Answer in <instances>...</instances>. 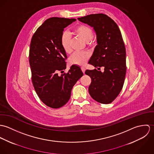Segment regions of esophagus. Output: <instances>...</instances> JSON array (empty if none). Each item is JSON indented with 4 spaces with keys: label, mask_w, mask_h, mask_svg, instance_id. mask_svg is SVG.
<instances>
[{
    "label": "esophagus",
    "mask_w": 154,
    "mask_h": 154,
    "mask_svg": "<svg viewBox=\"0 0 154 154\" xmlns=\"http://www.w3.org/2000/svg\"><path fill=\"white\" fill-rule=\"evenodd\" d=\"M81 70H82V72H83L84 73H85V67H81Z\"/></svg>",
    "instance_id": "34e87169"
}]
</instances>
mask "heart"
Masks as SVG:
<instances>
[{"label": "heart", "mask_w": 154, "mask_h": 154, "mask_svg": "<svg viewBox=\"0 0 154 154\" xmlns=\"http://www.w3.org/2000/svg\"><path fill=\"white\" fill-rule=\"evenodd\" d=\"M72 34L88 43V44H91L94 37L93 30L90 27L84 25H78L75 26ZM61 44L66 53H69L71 51L70 39L67 34L64 33L62 35ZM90 54L87 52L75 53L70 57L69 63L73 65L83 66L87 63Z\"/></svg>", "instance_id": "b5f03b06"}]
</instances>
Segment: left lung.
Masks as SVG:
<instances>
[{
    "label": "left lung",
    "instance_id": "left-lung-1",
    "mask_svg": "<svg viewBox=\"0 0 154 154\" xmlns=\"http://www.w3.org/2000/svg\"><path fill=\"white\" fill-rule=\"evenodd\" d=\"M81 22L93 27L97 42L89 63L96 69L87 70L91 78L88 88L91 97L101 104H110L122 89L126 73V48L120 29L111 18L103 14H91L78 18Z\"/></svg>",
    "mask_w": 154,
    "mask_h": 154
}]
</instances>
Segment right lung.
<instances>
[{"mask_svg": "<svg viewBox=\"0 0 154 154\" xmlns=\"http://www.w3.org/2000/svg\"><path fill=\"white\" fill-rule=\"evenodd\" d=\"M76 20L48 18L31 38L29 62L32 84L42 101L53 109L66 104L73 87L84 75L77 65H72L67 73H63L67 55L61 44V37L64 28ZM59 72L62 73L61 75L58 74Z\"/></svg>", "mask_w": 154, "mask_h": 154, "instance_id": "add662e5", "label": "right lung"}]
</instances>
